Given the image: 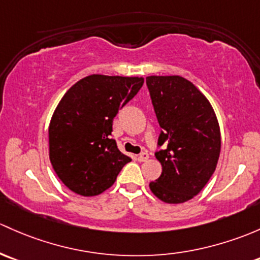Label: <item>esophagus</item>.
I'll return each instance as SVG.
<instances>
[{
	"label": "esophagus",
	"mask_w": 260,
	"mask_h": 260,
	"mask_svg": "<svg viewBox=\"0 0 260 260\" xmlns=\"http://www.w3.org/2000/svg\"><path fill=\"white\" fill-rule=\"evenodd\" d=\"M137 158H138L139 162H146V160L149 158V154L147 152H143V153H141Z\"/></svg>",
	"instance_id": "obj_1"
}]
</instances>
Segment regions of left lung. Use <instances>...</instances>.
Wrapping results in <instances>:
<instances>
[{"mask_svg": "<svg viewBox=\"0 0 260 260\" xmlns=\"http://www.w3.org/2000/svg\"><path fill=\"white\" fill-rule=\"evenodd\" d=\"M162 132L155 153L162 174L149 183L165 203L179 204L194 198L214 173L220 153V128L207 97L180 76L146 78Z\"/></svg>", "mask_w": 260, "mask_h": 260, "instance_id": "8db88e82", "label": "left lung"}]
</instances>
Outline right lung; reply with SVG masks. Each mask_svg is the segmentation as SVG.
<instances>
[{
    "label": "right lung",
    "mask_w": 260,
    "mask_h": 260,
    "mask_svg": "<svg viewBox=\"0 0 260 260\" xmlns=\"http://www.w3.org/2000/svg\"><path fill=\"white\" fill-rule=\"evenodd\" d=\"M143 82L142 77L91 75L59 101L48 127L50 160L68 189L83 197L101 194L132 160L111 139L112 124Z\"/></svg>",
    "instance_id": "1"
}]
</instances>
